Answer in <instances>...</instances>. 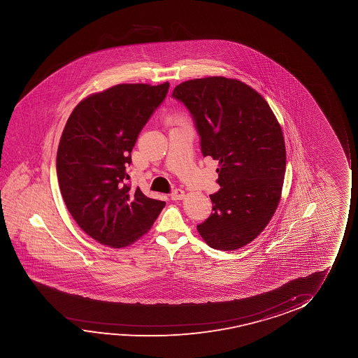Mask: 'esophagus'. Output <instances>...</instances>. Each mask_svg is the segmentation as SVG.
Listing matches in <instances>:
<instances>
[{"label": "esophagus", "instance_id": "34e87169", "mask_svg": "<svg viewBox=\"0 0 358 358\" xmlns=\"http://www.w3.org/2000/svg\"><path fill=\"white\" fill-rule=\"evenodd\" d=\"M186 198V193L182 191V189H176L171 193L172 201H182Z\"/></svg>", "mask_w": 358, "mask_h": 358}]
</instances>
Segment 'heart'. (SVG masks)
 Segmentation results:
<instances>
[{
    "label": "heart",
    "instance_id": "1",
    "mask_svg": "<svg viewBox=\"0 0 358 358\" xmlns=\"http://www.w3.org/2000/svg\"><path fill=\"white\" fill-rule=\"evenodd\" d=\"M175 122L177 123H181L185 121V118L182 117V116H180V115H176V116H173V118H172Z\"/></svg>",
    "mask_w": 358,
    "mask_h": 358
}]
</instances>
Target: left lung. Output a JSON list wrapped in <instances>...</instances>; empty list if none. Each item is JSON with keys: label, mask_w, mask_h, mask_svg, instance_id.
<instances>
[{"label": "left lung", "mask_w": 358, "mask_h": 358, "mask_svg": "<svg viewBox=\"0 0 358 358\" xmlns=\"http://www.w3.org/2000/svg\"><path fill=\"white\" fill-rule=\"evenodd\" d=\"M196 120L201 152L219 162L213 213L196 226L211 248L238 250L263 232L279 206L284 134L269 103L238 79L196 78L172 92Z\"/></svg>", "instance_id": "obj_1"}]
</instances>
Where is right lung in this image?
Segmentation results:
<instances>
[{
	"instance_id": "obj_1",
	"label": "right lung",
	"mask_w": 358,
	"mask_h": 358,
	"mask_svg": "<svg viewBox=\"0 0 358 358\" xmlns=\"http://www.w3.org/2000/svg\"><path fill=\"white\" fill-rule=\"evenodd\" d=\"M169 82L124 83L90 94L73 108L59 139L56 169L64 203L79 227L111 248L150 230L165 201L126 185L131 152Z\"/></svg>"
}]
</instances>
